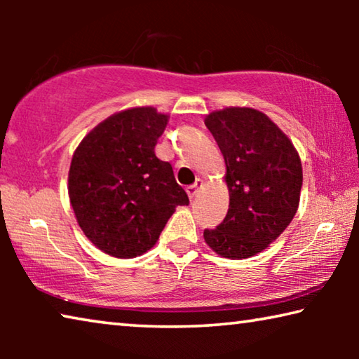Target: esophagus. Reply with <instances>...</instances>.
<instances>
[{"label":"esophagus","mask_w":359,"mask_h":359,"mask_svg":"<svg viewBox=\"0 0 359 359\" xmlns=\"http://www.w3.org/2000/svg\"><path fill=\"white\" fill-rule=\"evenodd\" d=\"M201 188H203V180L201 179H196V182H194L193 185L187 187V193H188V196H190V199H193L194 196H196L198 191L201 190Z\"/></svg>","instance_id":"1"}]
</instances>
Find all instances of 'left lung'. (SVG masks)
Segmentation results:
<instances>
[{
    "label": "left lung",
    "instance_id": "obj_1",
    "mask_svg": "<svg viewBox=\"0 0 359 359\" xmlns=\"http://www.w3.org/2000/svg\"><path fill=\"white\" fill-rule=\"evenodd\" d=\"M220 147L229 209L204 241L223 258L244 259L263 252L288 226L299 205L302 166L293 142L266 114L224 107L204 120Z\"/></svg>",
    "mask_w": 359,
    "mask_h": 359
}]
</instances>
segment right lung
Here are the masks:
<instances>
[{"label":"right lung","instance_id":"obj_1","mask_svg":"<svg viewBox=\"0 0 359 359\" xmlns=\"http://www.w3.org/2000/svg\"><path fill=\"white\" fill-rule=\"evenodd\" d=\"M169 115L133 107L107 117L79 144L68 175L77 223L95 247L115 258H135L156 244L188 196L155 145Z\"/></svg>","mask_w":359,"mask_h":359}]
</instances>
